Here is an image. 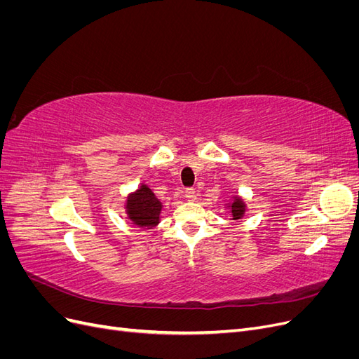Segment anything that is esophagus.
Wrapping results in <instances>:
<instances>
[{"instance_id":"1","label":"esophagus","mask_w":359,"mask_h":359,"mask_svg":"<svg viewBox=\"0 0 359 359\" xmlns=\"http://www.w3.org/2000/svg\"><path fill=\"white\" fill-rule=\"evenodd\" d=\"M186 198H187L189 202H194V201H196V198H198L196 190H194V189H187V190H186Z\"/></svg>"}]
</instances>
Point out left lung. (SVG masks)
Segmentation results:
<instances>
[{"label": "left lung", "instance_id": "8db88e82", "mask_svg": "<svg viewBox=\"0 0 359 359\" xmlns=\"http://www.w3.org/2000/svg\"><path fill=\"white\" fill-rule=\"evenodd\" d=\"M224 211L229 212V220L240 222L245 217L247 202L240 194L233 193L229 196V201H224Z\"/></svg>", "mask_w": 359, "mask_h": 359}]
</instances>
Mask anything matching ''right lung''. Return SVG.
Wrapping results in <instances>:
<instances>
[{
	"mask_svg": "<svg viewBox=\"0 0 359 359\" xmlns=\"http://www.w3.org/2000/svg\"><path fill=\"white\" fill-rule=\"evenodd\" d=\"M124 211L133 226L142 231H151L156 229L161 222L163 202L148 187V184L140 182L136 190L126 196Z\"/></svg>",
	"mask_w": 359,
	"mask_h": 359,
	"instance_id": "add662e5",
	"label": "right lung"
}]
</instances>
